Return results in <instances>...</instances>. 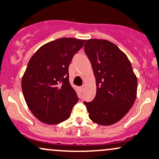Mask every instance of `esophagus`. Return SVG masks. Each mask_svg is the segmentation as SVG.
Here are the masks:
<instances>
[{
	"label": "esophagus",
	"mask_w": 159,
	"mask_h": 159,
	"mask_svg": "<svg viewBox=\"0 0 159 159\" xmlns=\"http://www.w3.org/2000/svg\"><path fill=\"white\" fill-rule=\"evenodd\" d=\"M84 85H82V86L80 87V89H81V91H82L83 90H84Z\"/></svg>",
	"instance_id": "obj_1"
}]
</instances>
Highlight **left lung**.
<instances>
[{
    "label": "left lung",
    "instance_id": "left-lung-1",
    "mask_svg": "<svg viewBox=\"0 0 159 159\" xmlns=\"http://www.w3.org/2000/svg\"><path fill=\"white\" fill-rule=\"evenodd\" d=\"M84 47L97 86L93 101L84 102L89 117L97 124H114L128 113L136 101L137 78L131 62L108 40L88 39Z\"/></svg>",
    "mask_w": 159,
    "mask_h": 159
}]
</instances>
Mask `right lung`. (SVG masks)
<instances>
[{"instance_id":"1","label":"right lung","mask_w":159,"mask_h":159,"mask_svg":"<svg viewBox=\"0 0 159 159\" xmlns=\"http://www.w3.org/2000/svg\"><path fill=\"white\" fill-rule=\"evenodd\" d=\"M84 41L60 38L43 45L30 59L21 87L28 107L39 121L58 124L71 116L78 98L70 84L68 66Z\"/></svg>"}]
</instances>
